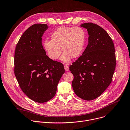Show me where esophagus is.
Segmentation results:
<instances>
[{
    "label": "esophagus",
    "mask_w": 130,
    "mask_h": 130,
    "mask_svg": "<svg viewBox=\"0 0 130 130\" xmlns=\"http://www.w3.org/2000/svg\"><path fill=\"white\" fill-rule=\"evenodd\" d=\"M64 69H65L66 71H68L69 70V67H68L67 64H65V65L64 66Z\"/></svg>",
    "instance_id": "esophagus-1"
}]
</instances>
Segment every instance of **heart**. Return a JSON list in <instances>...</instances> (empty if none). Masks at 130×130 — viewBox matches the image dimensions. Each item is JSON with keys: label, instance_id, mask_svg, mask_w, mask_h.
Returning <instances> with one entry per match:
<instances>
[{"label": "heart", "instance_id": "b5f03b06", "mask_svg": "<svg viewBox=\"0 0 130 130\" xmlns=\"http://www.w3.org/2000/svg\"><path fill=\"white\" fill-rule=\"evenodd\" d=\"M86 40L85 31L80 27L61 26L53 31L51 40H45L44 47L49 57L57 59L63 52L61 59L64 62L71 58L79 57L82 53Z\"/></svg>", "mask_w": 130, "mask_h": 130}]
</instances>
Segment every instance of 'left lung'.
Returning a JSON list of instances; mask_svg holds the SVG:
<instances>
[{
    "instance_id": "1",
    "label": "left lung",
    "mask_w": 130,
    "mask_h": 130,
    "mask_svg": "<svg viewBox=\"0 0 130 130\" xmlns=\"http://www.w3.org/2000/svg\"><path fill=\"white\" fill-rule=\"evenodd\" d=\"M81 26L87 30L89 43L69 68L74 76L75 94L92 100L100 96L112 81L116 66L115 49L111 37L98 25L86 23Z\"/></svg>"
}]
</instances>
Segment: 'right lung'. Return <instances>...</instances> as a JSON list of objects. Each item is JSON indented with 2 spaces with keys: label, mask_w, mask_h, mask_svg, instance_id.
<instances>
[{
  "label": "right lung",
  "mask_w": 130,
  "mask_h": 130,
  "mask_svg": "<svg viewBox=\"0 0 130 130\" xmlns=\"http://www.w3.org/2000/svg\"><path fill=\"white\" fill-rule=\"evenodd\" d=\"M46 24H36L27 29L17 44L14 73L23 92L31 100L44 103L55 95L64 69L62 63L46 55L42 36Z\"/></svg>",
  "instance_id": "right-lung-1"
}]
</instances>
